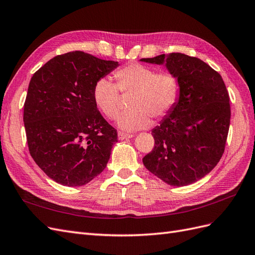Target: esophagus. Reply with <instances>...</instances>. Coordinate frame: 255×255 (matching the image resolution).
Wrapping results in <instances>:
<instances>
[{
	"label": "esophagus",
	"mask_w": 255,
	"mask_h": 255,
	"mask_svg": "<svg viewBox=\"0 0 255 255\" xmlns=\"http://www.w3.org/2000/svg\"><path fill=\"white\" fill-rule=\"evenodd\" d=\"M132 137H133L132 134H126L123 132L118 133V139L119 140H125V139H128V138H132Z\"/></svg>",
	"instance_id": "esophagus-1"
}]
</instances>
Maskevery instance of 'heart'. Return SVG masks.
<instances>
[{
	"instance_id": "1",
	"label": "heart",
	"mask_w": 255,
	"mask_h": 255,
	"mask_svg": "<svg viewBox=\"0 0 255 255\" xmlns=\"http://www.w3.org/2000/svg\"><path fill=\"white\" fill-rule=\"evenodd\" d=\"M116 84L109 78L99 79L94 86V101L107 118L115 119L120 113V94L130 95L128 112L118 118L125 130H138L151 125V118L159 120L172 110L179 84L169 72H155L140 64H130L115 72Z\"/></svg>"
}]
</instances>
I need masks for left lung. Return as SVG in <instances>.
Here are the masks:
<instances>
[{"label": "left lung", "mask_w": 255, "mask_h": 255, "mask_svg": "<svg viewBox=\"0 0 255 255\" xmlns=\"http://www.w3.org/2000/svg\"><path fill=\"white\" fill-rule=\"evenodd\" d=\"M140 60L165 65L180 88L172 110L152 129L155 145L142 158L144 167L171 186L201 180L225 152L231 119L225 82L203 60L182 53Z\"/></svg>", "instance_id": "8db88e82"}]
</instances>
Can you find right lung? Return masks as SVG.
Instances as JSON below:
<instances>
[{
  "label": "right lung",
  "instance_id": "obj_1",
  "mask_svg": "<svg viewBox=\"0 0 255 255\" xmlns=\"http://www.w3.org/2000/svg\"><path fill=\"white\" fill-rule=\"evenodd\" d=\"M118 66L75 51L50 59L30 79L23 114L28 150L56 183L83 186L109 163L117 130L98 111L92 92Z\"/></svg>",
  "mask_w": 255,
  "mask_h": 255
}]
</instances>
